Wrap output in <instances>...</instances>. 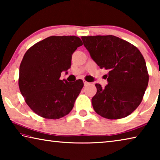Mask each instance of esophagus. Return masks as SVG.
Listing matches in <instances>:
<instances>
[{"instance_id":"obj_1","label":"esophagus","mask_w":160,"mask_h":160,"mask_svg":"<svg viewBox=\"0 0 160 160\" xmlns=\"http://www.w3.org/2000/svg\"><path fill=\"white\" fill-rule=\"evenodd\" d=\"M83 82H84V85H85V86L88 85L89 84H90V83H89L88 82H87V81H85V80H84V81H83Z\"/></svg>"}]
</instances>
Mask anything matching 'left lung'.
<instances>
[{
	"label": "left lung",
	"mask_w": 160,
	"mask_h": 160,
	"mask_svg": "<svg viewBox=\"0 0 160 160\" xmlns=\"http://www.w3.org/2000/svg\"><path fill=\"white\" fill-rule=\"evenodd\" d=\"M83 44L100 68L109 70L104 88L96 84L92 99L95 112L119 119L137 109L147 88L149 75L144 58L129 42L113 35L82 37Z\"/></svg>",
	"instance_id": "left-lung-1"
}]
</instances>
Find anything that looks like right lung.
<instances>
[{
    "label": "right lung",
    "mask_w": 160,
    "mask_h": 160,
    "mask_svg": "<svg viewBox=\"0 0 160 160\" xmlns=\"http://www.w3.org/2000/svg\"><path fill=\"white\" fill-rule=\"evenodd\" d=\"M82 45L75 36H51L27 51L20 66L19 88L37 115L58 119L70 112L83 88L82 80H60L71 66L72 54Z\"/></svg>",
    "instance_id": "add662e5"
}]
</instances>
